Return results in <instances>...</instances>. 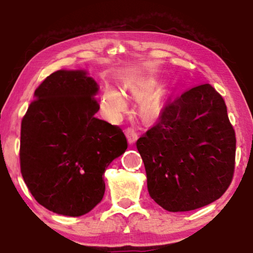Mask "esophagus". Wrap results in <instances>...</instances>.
<instances>
[{
	"instance_id": "esophagus-1",
	"label": "esophagus",
	"mask_w": 253,
	"mask_h": 253,
	"mask_svg": "<svg viewBox=\"0 0 253 253\" xmlns=\"http://www.w3.org/2000/svg\"><path fill=\"white\" fill-rule=\"evenodd\" d=\"M126 138H127V141H129V144H133L134 141L138 139L137 131L132 129V127H127V129L126 130Z\"/></svg>"
}]
</instances>
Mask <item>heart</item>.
<instances>
[{
	"instance_id": "heart-1",
	"label": "heart",
	"mask_w": 253,
	"mask_h": 253,
	"mask_svg": "<svg viewBox=\"0 0 253 253\" xmlns=\"http://www.w3.org/2000/svg\"><path fill=\"white\" fill-rule=\"evenodd\" d=\"M102 106L109 115L120 116L126 108V100L120 91L107 88L102 95ZM161 114V107L158 100L147 99L141 105V115L146 120H154Z\"/></svg>"
}]
</instances>
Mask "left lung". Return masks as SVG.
Wrapping results in <instances>:
<instances>
[{"label": "left lung", "instance_id": "8db88e82", "mask_svg": "<svg viewBox=\"0 0 253 253\" xmlns=\"http://www.w3.org/2000/svg\"><path fill=\"white\" fill-rule=\"evenodd\" d=\"M136 145L148 193L168 212H188L215 202L233 178L235 131L222 96L210 84L169 102Z\"/></svg>", "mask_w": 253, "mask_h": 253}]
</instances>
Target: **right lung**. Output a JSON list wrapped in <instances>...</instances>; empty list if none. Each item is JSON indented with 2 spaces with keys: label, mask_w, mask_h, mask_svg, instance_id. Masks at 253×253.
Masks as SVG:
<instances>
[{
  "label": "right lung",
  "mask_w": 253,
  "mask_h": 253,
  "mask_svg": "<svg viewBox=\"0 0 253 253\" xmlns=\"http://www.w3.org/2000/svg\"><path fill=\"white\" fill-rule=\"evenodd\" d=\"M98 93L86 70L55 71L22 121L24 182L40 205L61 215H84L101 202L106 169L127 148L119 126L95 117Z\"/></svg>",
  "instance_id": "1"
}]
</instances>
